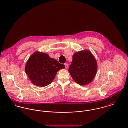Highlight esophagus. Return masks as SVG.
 I'll return each mask as SVG.
<instances>
[{"label": "esophagus", "instance_id": "obj_1", "mask_svg": "<svg viewBox=\"0 0 128 128\" xmlns=\"http://www.w3.org/2000/svg\"><path fill=\"white\" fill-rule=\"evenodd\" d=\"M68 64H67V63H66V64H64V66H65V68H68Z\"/></svg>", "mask_w": 128, "mask_h": 128}]
</instances>
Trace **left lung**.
Masks as SVG:
<instances>
[{
    "label": "left lung",
    "instance_id": "obj_1",
    "mask_svg": "<svg viewBox=\"0 0 128 128\" xmlns=\"http://www.w3.org/2000/svg\"><path fill=\"white\" fill-rule=\"evenodd\" d=\"M97 68L96 60L91 52L84 50L73 55L68 72L75 82L81 85H86L95 77Z\"/></svg>",
    "mask_w": 128,
    "mask_h": 128
}]
</instances>
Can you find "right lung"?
<instances>
[{"label": "right lung", "instance_id": "right-lung-1", "mask_svg": "<svg viewBox=\"0 0 128 128\" xmlns=\"http://www.w3.org/2000/svg\"><path fill=\"white\" fill-rule=\"evenodd\" d=\"M65 66L46 53L36 52L32 55L25 66L26 73L32 83L37 86L49 85L57 72Z\"/></svg>", "mask_w": 128, "mask_h": 128}]
</instances>
